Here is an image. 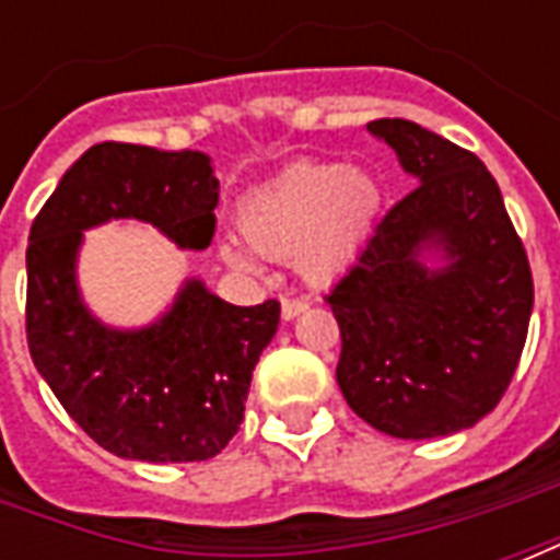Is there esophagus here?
<instances>
[{"label":"esophagus","mask_w":560,"mask_h":560,"mask_svg":"<svg viewBox=\"0 0 560 560\" xmlns=\"http://www.w3.org/2000/svg\"><path fill=\"white\" fill-rule=\"evenodd\" d=\"M308 308L305 300H281V317L284 320H293V317H300Z\"/></svg>","instance_id":"1"}]
</instances>
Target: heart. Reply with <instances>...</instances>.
Masks as SVG:
<instances>
[{
    "label": "heart",
    "mask_w": 560,
    "mask_h": 560,
    "mask_svg": "<svg viewBox=\"0 0 560 560\" xmlns=\"http://www.w3.org/2000/svg\"><path fill=\"white\" fill-rule=\"evenodd\" d=\"M384 209L375 173L336 161H300L240 200L245 243H224V264L255 272L257 256L288 260L308 284L329 288L360 260Z\"/></svg>",
    "instance_id": "heart-1"
}]
</instances>
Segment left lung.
I'll list each match as a JSON object with an SVG mask.
<instances>
[{"mask_svg":"<svg viewBox=\"0 0 560 560\" xmlns=\"http://www.w3.org/2000/svg\"><path fill=\"white\" fill-rule=\"evenodd\" d=\"M365 128L417 188L327 293L341 329L336 381L377 432L446 438L510 387L534 308L528 255L474 152L408 119Z\"/></svg>","mask_w":560,"mask_h":560,"instance_id":"left-lung-1","label":"left lung"}]
</instances>
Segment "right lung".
<instances>
[{
  "label": "right lung",
  "mask_w": 560,
  "mask_h": 560,
  "mask_svg": "<svg viewBox=\"0 0 560 560\" xmlns=\"http://www.w3.org/2000/svg\"><path fill=\"white\" fill-rule=\"evenodd\" d=\"M219 179L195 149L98 143L59 179L26 248L32 363L83 432L131 462H203L228 446L245 413L260 353L279 329L276 300L231 305L200 279L143 327L92 312L78 281L83 231L152 224L176 248L203 252L215 233Z\"/></svg>",
  "instance_id": "right-lung-1"
}]
</instances>
